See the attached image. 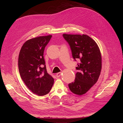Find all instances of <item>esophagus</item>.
Returning <instances> with one entry per match:
<instances>
[{"label":"esophagus","instance_id":"1","mask_svg":"<svg viewBox=\"0 0 123 123\" xmlns=\"http://www.w3.org/2000/svg\"><path fill=\"white\" fill-rule=\"evenodd\" d=\"M61 72H59V73H57L56 74V76L57 77H59L61 76Z\"/></svg>","mask_w":123,"mask_h":123}]
</instances>
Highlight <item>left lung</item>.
I'll return each instance as SVG.
<instances>
[{
	"label": "left lung",
	"mask_w": 123,
	"mask_h": 123,
	"mask_svg": "<svg viewBox=\"0 0 123 123\" xmlns=\"http://www.w3.org/2000/svg\"><path fill=\"white\" fill-rule=\"evenodd\" d=\"M63 36L68 43L75 61L79 60L74 82L68 84L74 94H85L98 81L102 68V57L96 42L85 34H66Z\"/></svg>",
	"instance_id": "8db88e82"
}]
</instances>
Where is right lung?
Returning a JSON list of instances; mask_svg holds the SVG:
<instances>
[{
    "label": "right lung",
    "mask_w": 123,
    "mask_h": 123,
    "mask_svg": "<svg viewBox=\"0 0 123 123\" xmlns=\"http://www.w3.org/2000/svg\"><path fill=\"white\" fill-rule=\"evenodd\" d=\"M52 35L39 36L26 41L19 52L18 69L20 77L30 91L38 96L47 94L54 79L48 74L43 54Z\"/></svg>",
    "instance_id": "obj_1"
}]
</instances>
